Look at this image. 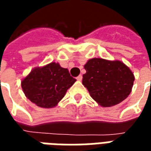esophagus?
<instances>
[{"mask_svg": "<svg viewBox=\"0 0 151 151\" xmlns=\"http://www.w3.org/2000/svg\"><path fill=\"white\" fill-rule=\"evenodd\" d=\"M82 75H79L78 77H77V80H78V81H82Z\"/></svg>", "mask_w": 151, "mask_h": 151, "instance_id": "obj_1", "label": "esophagus"}]
</instances>
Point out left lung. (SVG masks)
I'll return each mask as SVG.
<instances>
[{"label":"left lung","instance_id":"obj_1","mask_svg":"<svg viewBox=\"0 0 151 151\" xmlns=\"http://www.w3.org/2000/svg\"><path fill=\"white\" fill-rule=\"evenodd\" d=\"M82 84L102 107H111L124 100L132 91L134 75L120 60H89L84 65Z\"/></svg>","mask_w":151,"mask_h":151}]
</instances>
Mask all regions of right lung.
<instances>
[{"label": "right lung", "instance_id": "1", "mask_svg": "<svg viewBox=\"0 0 151 151\" xmlns=\"http://www.w3.org/2000/svg\"><path fill=\"white\" fill-rule=\"evenodd\" d=\"M75 82L68 69L52 62L32 69L21 85L26 97L32 103L40 108H51L58 104Z\"/></svg>", "mask_w": 151, "mask_h": 151}]
</instances>
